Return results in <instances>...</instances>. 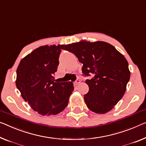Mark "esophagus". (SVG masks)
<instances>
[{"instance_id":"obj_1","label":"esophagus","mask_w":146,"mask_h":146,"mask_svg":"<svg viewBox=\"0 0 146 146\" xmlns=\"http://www.w3.org/2000/svg\"><path fill=\"white\" fill-rule=\"evenodd\" d=\"M80 82H81V81H80V78H78V79L75 81L74 84L76 85V86H77V85H78V84H80Z\"/></svg>"}]
</instances>
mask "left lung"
<instances>
[{
	"mask_svg": "<svg viewBox=\"0 0 146 146\" xmlns=\"http://www.w3.org/2000/svg\"><path fill=\"white\" fill-rule=\"evenodd\" d=\"M81 63L83 75L90 76L86 83L89 92L84 95L88 108L96 113L110 111L121 99L130 79L129 64L124 56L107 42H79L64 45Z\"/></svg>",
	"mask_w": 146,
	"mask_h": 146,
	"instance_id": "1",
	"label": "left lung"
}]
</instances>
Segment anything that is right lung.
Listing matches in <instances>:
<instances>
[{"instance_id": "obj_1", "label": "right lung", "mask_w": 146, "mask_h": 146, "mask_svg": "<svg viewBox=\"0 0 146 146\" xmlns=\"http://www.w3.org/2000/svg\"><path fill=\"white\" fill-rule=\"evenodd\" d=\"M63 46H40L21 59L17 68V88L25 101L42 115L64 110L74 91L72 82L57 83L53 77Z\"/></svg>"}]
</instances>
